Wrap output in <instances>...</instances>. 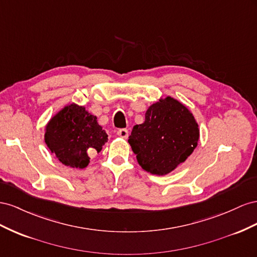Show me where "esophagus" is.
<instances>
[{
    "instance_id": "obj_1",
    "label": "esophagus",
    "mask_w": 257,
    "mask_h": 257,
    "mask_svg": "<svg viewBox=\"0 0 257 257\" xmlns=\"http://www.w3.org/2000/svg\"><path fill=\"white\" fill-rule=\"evenodd\" d=\"M117 136L122 138V139H127L129 134H128V130L127 129H119L117 130Z\"/></svg>"
}]
</instances>
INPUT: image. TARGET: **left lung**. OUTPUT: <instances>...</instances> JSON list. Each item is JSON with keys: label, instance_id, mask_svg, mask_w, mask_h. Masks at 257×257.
Returning <instances> with one entry per match:
<instances>
[{"label": "left lung", "instance_id": "8db88e82", "mask_svg": "<svg viewBox=\"0 0 257 257\" xmlns=\"http://www.w3.org/2000/svg\"><path fill=\"white\" fill-rule=\"evenodd\" d=\"M199 128L193 114L171 97L160 99L145 113V120L136 124L129 144L142 169L165 175L188 158L197 148Z\"/></svg>", "mask_w": 257, "mask_h": 257}]
</instances>
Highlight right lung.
<instances>
[{
	"label": "right lung",
	"instance_id": "add662e5",
	"mask_svg": "<svg viewBox=\"0 0 257 257\" xmlns=\"http://www.w3.org/2000/svg\"><path fill=\"white\" fill-rule=\"evenodd\" d=\"M45 130L44 139L50 152L71 168H86L90 159L88 151L99 153L107 142L97 117L75 103L65 105L51 117Z\"/></svg>",
	"mask_w": 257,
	"mask_h": 257
}]
</instances>
